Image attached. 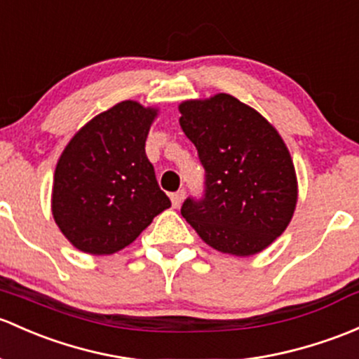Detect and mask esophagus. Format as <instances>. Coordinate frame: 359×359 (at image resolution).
<instances>
[{"mask_svg":"<svg viewBox=\"0 0 359 359\" xmlns=\"http://www.w3.org/2000/svg\"><path fill=\"white\" fill-rule=\"evenodd\" d=\"M184 198H186V192H184V191L173 192V194L170 196V199H172V206H173V208H180V205H182V203H184Z\"/></svg>","mask_w":359,"mask_h":359,"instance_id":"1","label":"esophagus"}]
</instances>
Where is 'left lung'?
I'll use <instances>...</instances> for the list:
<instances>
[{
	"label": "left lung",
	"instance_id": "left-lung-1",
	"mask_svg": "<svg viewBox=\"0 0 359 359\" xmlns=\"http://www.w3.org/2000/svg\"><path fill=\"white\" fill-rule=\"evenodd\" d=\"M180 127L206 170V194L182 217L210 248L252 256L284 233L297 203L292 158L277 129L227 93L179 104Z\"/></svg>",
	"mask_w": 359,
	"mask_h": 359
}]
</instances>
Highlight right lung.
I'll use <instances>...</instances> for the list:
<instances>
[{
    "label": "right lung",
    "instance_id": "right-lung-1",
    "mask_svg": "<svg viewBox=\"0 0 359 359\" xmlns=\"http://www.w3.org/2000/svg\"><path fill=\"white\" fill-rule=\"evenodd\" d=\"M156 107L126 100L75 132L55 168L51 213L74 248L113 255L170 208L146 156Z\"/></svg>",
    "mask_w": 359,
    "mask_h": 359
}]
</instances>
